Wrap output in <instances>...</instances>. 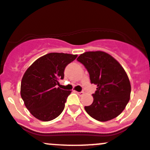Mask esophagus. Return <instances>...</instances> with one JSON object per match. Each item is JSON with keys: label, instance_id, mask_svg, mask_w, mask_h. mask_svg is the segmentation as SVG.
I'll use <instances>...</instances> for the list:
<instances>
[{"label": "esophagus", "instance_id": "34e87169", "mask_svg": "<svg viewBox=\"0 0 150 150\" xmlns=\"http://www.w3.org/2000/svg\"><path fill=\"white\" fill-rule=\"evenodd\" d=\"M76 93H77V94H78V95H79V96H82V95H84V92H76Z\"/></svg>", "mask_w": 150, "mask_h": 150}]
</instances>
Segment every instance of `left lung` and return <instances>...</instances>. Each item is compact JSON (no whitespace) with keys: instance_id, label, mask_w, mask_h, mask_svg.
Masks as SVG:
<instances>
[{"instance_id":"1","label":"left lung","mask_w":150,"mask_h":150,"mask_svg":"<svg viewBox=\"0 0 150 150\" xmlns=\"http://www.w3.org/2000/svg\"><path fill=\"white\" fill-rule=\"evenodd\" d=\"M89 72L92 84L97 85L92 105L84 109L92 118L108 121L123 112L130 100L131 84L121 65L108 53L89 51L77 58Z\"/></svg>"}]
</instances>
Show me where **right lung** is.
<instances>
[{"label": "right lung", "instance_id": "1", "mask_svg": "<svg viewBox=\"0 0 150 150\" xmlns=\"http://www.w3.org/2000/svg\"><path fill=\"white\" fill-rule=\"evenodd\" d=\"M77 55L50 52L38 58L27 69L21 82V97L30 113L42 121L55 119L64 110L71 91L57 87L68 64Z\"/></svg>", "mask_w": 150, "mask_h": 150}]
</instances>
